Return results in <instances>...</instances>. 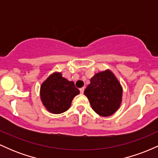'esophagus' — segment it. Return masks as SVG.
Wrapping results in <instances>:
<instances>
[{"mask_svg": "<svg viewBox=\"0 0 158 158\" xmlns=\"http://www.w3.org/2000/svg\"><path fill=\"white\" fill-rule=\"evenodd\" d=\"M79 90H80V93H81V94H83V93H84V90H85V88H84V87H83V88H80V89H79Z\"/></svg>", "mask_w": 158, "mask_h": 158, "instance_id": "obj_1", "label": "esophagus"}]
</instances>
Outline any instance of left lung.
<instances>
[{
  "mask_svg": "<svg viewBox=\"0 0 158 158\" xmlns=\"http://www.w3.org/2000/svg\"><path fill=\"white\" fill-rule=\"evenodd\" d=\"M84 94L96 113L108 117L115 113L120 106L123 90L115 76L110 70H106L90 79Z\"/></svg>",
  "mask_w": 158,
  "mask_h": 158,
  "instance_id": "left-lung-1",
  "label": "left lung"
}]
</instances>
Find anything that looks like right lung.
Listing matches in <instances>:
<instances>
[{"label":"right lung","instance_id":"obj_1","mask_svg":"<svg viewBox=\"0 0 158 158\" xmlns=\"http://www.w3.org/2000/svg\"><path fill=\"white\" fill-rule=\"evenodd\" d=\"M79 90L73 81L62 77L60 73H54L42 83L41 99L45 108L53 114H61L70 108Z\"/></svg>","mask_w":158,"mask_h":158}]
</instances>
